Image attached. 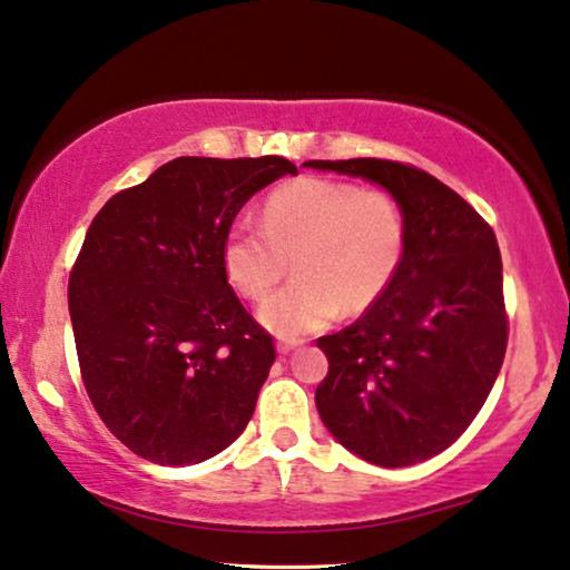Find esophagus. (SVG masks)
Segmentation results:
<instances>
[{
  "label": "esophagus",
  "instance_id": "obj_1",
  "mask_svg": "<svg viewBox=\"0 0 570 570\" xmlns=\"http://www.w3.org/2000/svg\"><path fill=\"white\" fill-rule=\"evenodd\" d=\"M302 346V343L299 341H286V338H282V341H278L276 343V348H278V354H292V351H296V348H299Z\"/></svg>",
  "mask_w": 570,
  "mask_h": 570
}]
</instances>
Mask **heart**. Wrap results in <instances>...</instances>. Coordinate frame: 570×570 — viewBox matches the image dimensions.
Here are the masks:
<instances>
[{"mask_svg":"<svg viewBox=\"0 0 570 570\" xmlns=\"http://www.w3.org/2000/svg\"><path fill=\"white\" fill-rule=\"evenodd\" d=\"M407 227L384 190L331 178H296L263 202L261 224L235 222L222 243V268L247 299H266L288 271L296 278L261 307L282 338L320 331L382 299L405 258Z\"/></svg>","mask_w":570,"mask_h":570,"instance_id":"heart-1","label":"heart"}]
</instances>
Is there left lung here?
I'll return each mask as SVG.
<instances>
[{"label": "left lung", "instance_id": "1", "mask_svg": "<svg viewBox=\"0 0 570 570\" xmlns=\"http://www.w3.org/2000/svg\"><path fill=\"white\" fill-rule=\"evenodd\" d=\"M372 180L405 214L395 282L354 325L323 335L315 403L327 431L372 464L407 468L444 452L491 395L509 341L503 266L483 216L434 175L392 159H312Z\"/></svg>", "mask_w": 570, "mask_h": 570}]
</instances>
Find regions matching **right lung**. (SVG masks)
<instances>
[{
    "instance_id": "add662e5",
    "label": "right lung",
    "mask_w": 570,
    "mask_h": 570,
    "mask_svg": "<svg viewBox=\"0 0 570 570\" xmlns=\"http://www.w3.org/2000/svg\"><path fill=\"white\" fill-rule=\"evenodd\" d=\"M284 157H178L116 194L69 276L79 372L110 434L155 464L204 462L243 434L276 362L222 268L239 208Z\"/></svg>"
}]
</instances>
